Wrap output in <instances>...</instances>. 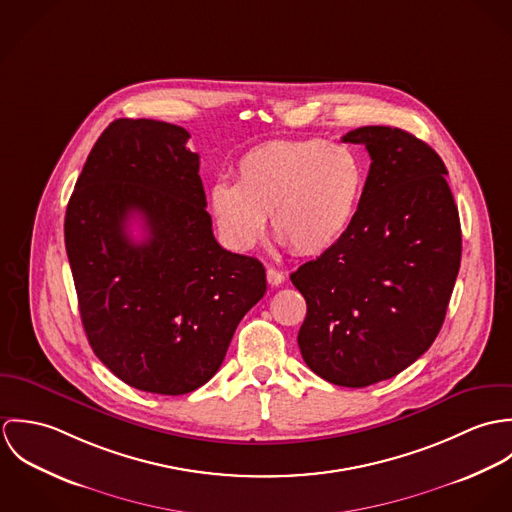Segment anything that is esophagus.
Here are the masks:
<instances>
[{
  "mask_svg": "<svg viewBox=\"0 0 512 512\" xmlns=\"http://www.w3.org/2000/svg\"><path fill=\"white\" fill-rule=\"evenodd\" d=\"M266 278H268V284H272V286H280V284H284V280H286L284 272H280V270H276V268H268V270H266Z\"/></svg>",
  "mask_w": 512,
  "mask_h": 512,
  "instance_id": "1",
  "label": "esophagus"
}]
</instances>
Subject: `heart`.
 Returning a JSON list of instances; mask_svg holds the SVG:
<instances>
[{
	"mask_svg": "<svg viewBox=\"0 0 512 512\" xmlns=\"http://www.w3.org/2000/svg\"><path fill=\"white\" fill-rule=\"evenodd\" d=\"M234 179L209 189V209L228 246L252 248L270 217L278 240L301 256H315L333 248L353 224L366 175L351 147L276 140L246 151Z\"/></svg>",
	"mask_w": 512,
	"mask_h": 512,
	"instance_id": "1",
	"label": "heart"
}]
</instances>
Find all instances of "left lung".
Here are the masks:
<instances>
[{"mask_svg":"<svg viewBox=\"0 0 512 512\" xmlns=\"http://www.w3.org/2000/svg\"><path fill=\"white\" fill-rule=\"evenodd\" d=\"M370 155L345 236L292 274L307 303L297 335L305 365L331 384L365 388L418 361L438 337L461 262L447 169L416 136L365 126L343 136Z\"/></svg>","mask_w":512,"mask_h":512,"instance_id":"8db88e82","label":"left lung"}]
</instances>
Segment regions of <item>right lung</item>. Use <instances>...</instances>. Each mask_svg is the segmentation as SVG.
<instances>
[{"label": "right lung", "instance_id": "1", "mask_svg": "<svg viewBox=\"0 0 512 512\" xmlns=\"http://www.w3.org/2000/svg\"><path fill=\"white\" fill-rule=\"evenodd\" d=\"M189 132L114 120L74 185L65 246L94 355L126 384L179 396L219 370L240 319L264 297L266 270L213 234ZM140 214L147 240L127 220Z\"/></svg>", "mask_w": 512, "mask_h": 512}]
</instances>
